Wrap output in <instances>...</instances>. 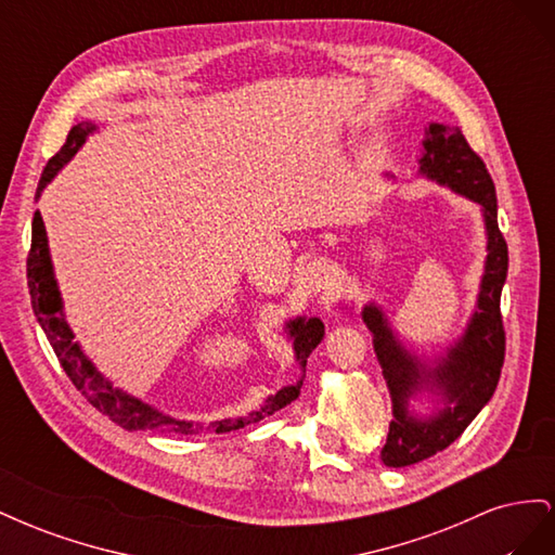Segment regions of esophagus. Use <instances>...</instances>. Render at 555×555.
<instances>
[{"instance_id":"obj_1","label":"esophagus","mask_w":555,"mask_h":555,"mask_svg":"<svg viewBox=\"0 0 555 555\" xmlns=\"http://www.w3.org/2000/svg\"><path fill=\"white\" fill-rule=\"evenodd\" d=\"M328 275H331V268H328L326 261H312V263H308V268H306L304 282H306L308 289L319 292V289H324V284H326Z\"/></svg>"}]
</instances>
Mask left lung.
<instances>
[{
	"instance_id": "obj_1",
	"label": "left lung",
	"mask_w": 555,
	"mask_h": 555,
	"mask_svg": "<svg viewBox=\"0 0 555 555\" xmlns=\"http://www.w3.org/2000/svg\"><path fill=\"white\" fill-rule=\"evenodd\" d=\"M422 176L447 184L453 192L481 206L486 224V268L479 287L477 310L461 340L447 349V357L435 367L412 357L389 328L384 312L371 304L361 317L373 331L375 354L393 400V422L382 449V461L389 467L422 463L444 451L491 400L502 363H505V326L500 314V294L507 280V243L498 229V198L491 173L459 127L433 122L426 129L424 155L418 159ZM422 388H438L446 408L426 420L409 414L406 400Z\"/></svg>"
}]
</instances>
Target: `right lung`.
I'll use <instances>...</instances> for the list:
<instances>
[{"instance_id":"1","label":"right lung","mask_w":555,"mask_h":555,"mask_svg":"<svg viewBox=\"0 0 555 555\" xmlns=\"http://www.w3.org/2000/svg\"><path fill=\"white\" fill-rule=\"evenodd\" d=\"M94 129L96 127L92 122H78L69 131V137H66L64 145L60 147V153L48 159L46 169L41 173V180H39L37 196L43 192L46 184L55 178V173L62 169V166L78 153L80 145L86 143V139ZM27 287H29V296H31V308H35V314L39 319L48 343L53 345V351L60 359V365L64 367L66 377L74 382L76 389L88 398L92 408H96L99 412L106 414L113 424L122 426L127 430L147 428V430H173V433H182V435H192V433L201 430L198 424L178 422V418H171V416L157 412L155 408L145 405V402H141L139 398L115 389V386L96 371L92 361L82 354L80 345L74 343V333H72L69 324H66L64 312H62V298H60V289H57V282L53 275V263H50L46 227H43L39 210L35 212V222H31V247L27 255ZM287 328H289V335L294 340V357L300 367H306L312 349L324 338V324L319 322L317 317H312V319L298 317V319H294V322L287 324ZM300 386H304V379H298L292 386H284V389H280L275 396L266 400V405L261 410L249 412L247 416H238V418H222V422H212L208 428H212L215 433H231V430L245 428L249 424H257L263 416L287 408L292 400L298 398Z\"/></svg>"}]
</instances>
